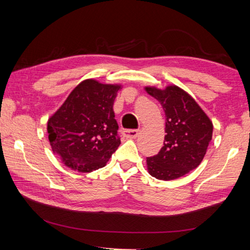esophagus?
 <instances>
[{
  "label": "esophagus",
  "mask_w": 250,
  "mask_h": 250,
  "mask_svg": "<svg viewBox=\"0 0 250 250\" xmlns=\"http://www.w3.org/2000/svg\"><path fill=\"white\" fill-rule=\"evenodd\" d=\"M122 134L126 139H135L139 135V130H124Z\"/></svg>",
  "instance_id": "obj_1"
}]
</instances>
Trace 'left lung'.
Instances as JSON below:
<instances>
[{"instance_id": "1", "label": "left lung", "mask_w": 250, "mask_h": 250, "mask_svg": "<svg viewBox=\"0 0 250 250\" xmlns=\"http://www.w3.org/2000/svg\"><path fill=\"white\" fill-rule=\"evenodd\" d=\"M166 112L164 146L156 155L146 158L149 174L171 181L200 166L213 137V124L203 109L182 88L168 84L166 89L145 87Z\"/></svg>"}]
</instances>
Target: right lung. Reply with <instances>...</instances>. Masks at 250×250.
I'll return each mask as SVG.
<instances>
[{
	"label": "right lung",
	"instance_id": "add662e5",
	"mask_svg": "<svg viewBox=\"0 0 250 250\" xmlns=\"http://www.w3.org/2000/svg\"><path fill=\"white\" fill-rule=\"evenodd\" d=\"M122 88L86 79L47 121L48 140L67 167L88 173L104 167L120 146L113 103Z\"/></svg>",
	"mask_w": 250,
	"mask_h": 250
}]
</instances>
